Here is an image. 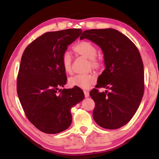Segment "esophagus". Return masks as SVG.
Here are the masks:
<instances>
[{
    "label": "esophagus",
    "mask_w": 159,
    "mask_h": 159,
    "mask_svg": "<svg viewBox=\"0 0 159 159\" xmlns=\"http://www.w3.org/2000/svg\"><path fill=\"white\" fill-rule=\"evenodd\" d=\"M84 95H85V98H88V97H89V95H90V93H89V92H88V91L85 90L84 91Z\"/></svg>",
    "instance_id": "34e87169"
}]
</instances>
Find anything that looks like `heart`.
Returning a JSON list of instances; mask_svg holds the SVG:
<instances>
[{"mask_svg": "<svg viewBox=\"0 0 159 159\" xmlns=\"http://www.w3.org/2000/svg\"><path fill=\"white\" fill-rule=\"evenodd\" d=\"M74 50L76 53L83 56L90 60L93 68L99 69L101 66L100 61L97 60L98 50L93 43L87 41H83L76 44L74 47ZM61 65L65 72L71 73L72 71V57L71 53L64 52L61 56ZM95 76L93 74H76L69 78V84L71 87H76L83 90H88L95 82Z\"/></svg>", "mask_w": 159, "mask_h": 159, "instance_id": "heart-1", "label": "heart"}]
</instances>
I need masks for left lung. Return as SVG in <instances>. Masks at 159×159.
<instances>
[{"mask_svg":"<svg viewBox=\"0 0 159 159\" xmlns=\"http://www.w3.org/2000/svg\"><path fill=\"white\" fill-rule=\"evenodd\" d=\"M87 39L101 48L105 69L90 95L95 103L93 118L100 127L114 130L130 121L144 95V66L139 50L124 34L114 29L83 31L80 39Z\"/></svg>","mask_w":159,"mask_h":159,"instance_id":"8db88e82","label":"left lung"}]
</instances>
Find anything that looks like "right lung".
<instances>
[{
    "mask_svg": "<svg viewBox=\"0 0 159 159\" xmlns=\"http://www.w3.org/2000/svg\"><path fill=\"white\" fill-rule=\"evenodd\" d=\"M81 33L80 29L47 32L31 42L21 57L17 95L29 121L45 133L66 130L72 122L71 109L84 99L76 87L59 93L67 80L61 56Z\"/></svg>",
    "mask_w": 159,
    "mask_h": 159,
    "instance_id": "1",
    "label": "right lung"
}]
</instances>
